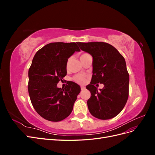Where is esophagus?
<instances>
[{"mask_svg":"<svg viewBox=\"0 0 155 155\" xmlns=\"http://www.w3.org/2000/svg\"><path fill=\"white\" fill-rule=\"evenodd\" d=\"M85 87H83V86H81V91L85 90Z\"/></svg>","mask_w":155,"mask_h":155,"instance_id":"1","label":"esophagus"}]
</instances>
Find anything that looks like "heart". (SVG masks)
Masks as SVG:
<instances>
[{
	"mask_svg": "<svg viewBox=\"0 0 155 155\" xmlns=\"http://www.w3.org/2000/svg\"><path fill=\"white\" fill-rule=\"evenodd\" d=\"M88 54L87 53H85V54H83L81 55L80 58H81L82 57H83L84 55H85ZM69 61L70 59L68 60L67 61V66L68 65V63H69ZM74 81H76V83H79V84H84L85 82H86V77L84 76V75H82V74H78V75H76V76H75L73 78Z\"/></svg>",
	"mask_w": 155,
	"mask_h": 155,
	"instance_id": "b5f03b06",
	"label": "heart"
}]
</instances>
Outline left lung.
Segmentation results:
<instances>
[{
	"mask_svg": "<svg viewBox=\"0 0 155 155\" xmlns=\"http://www.w3.org/2000/svg\"><path fill=\"white\" fill-rule=\"evenodd\" d=\"M77 44L93 58L91 82L86 87L91 93L87 101L89 112L100 120L114 118L122 110L129 97V75L125 60L113 46L104 42ZM96 83L104 85L100 91L95 86Z\"/></svg>",
	"mask_w": 155,
	"mask_h": 155,
	"instance_id": "1",
	"label": "left lung"
}]
</instances>
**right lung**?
Returning <instances> with one entry per match:
<instances>
[{
    "mask_svg": "<svg viewBox=\"0 0 155 155\" xmlns=\"http://www.w3.org/2000/svg\"><path fill=\"white\" fill-rule=\"evenodd\" d=\"M79 51L76 43L58 42L45 45L34 55L28 89L34 109L46 120L61 121L72 111L80 87L73 81L64 88H58L57 84L67 75L68 59Z\"/></svg>",
    "mask_w": 155,
    "mask_h": 155,
    "instance_id": "1",
    "label": "right lung"
}]
</instances>
